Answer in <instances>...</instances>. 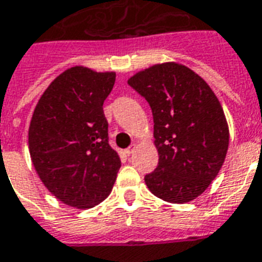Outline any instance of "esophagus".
<instances>
[{
	"mask_svg": "<svg viewBox=\"0 0 262 262\" xmlns=\"http://www.w3.org/2000/svg\"><path fill=\"white\" fill-rule=\"evenodd\" d=\"M136 150V145L130 146V148H127V149H125V155H127V156H130L132 153L135 152Z\"/></svg>",
	"mask_w": 262,
	"mask_h": 262,
	"instance_id": "obj_1",
	"label": "esophagus"
}]
</instances>
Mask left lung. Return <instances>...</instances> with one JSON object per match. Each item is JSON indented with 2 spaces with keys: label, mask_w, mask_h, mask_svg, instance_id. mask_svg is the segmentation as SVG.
<instances>
[{
  "label": "left lung",
  "mask_w": 262,
  "mask_h": 262,
  "mask_svg": "<svg viewBox=\"0 0 262 262\" xmlns=\"http://www.w3.org/2000/svg\"><path fill=\"white\" fill-rule=\"evenodd\" d=\"M149 103L159 164L145 176L155 196L187 203L207 190L226 159L229 125L203 78L176 63L153 64L127 79Z\"/></svg>",
  "instance_id": "left-lung-1"
}]
</instances>
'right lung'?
Segmentation results:
<instances>
[{
    "mask_svg": "<svg viewBox=\"0 0 262 262\" xmlns=\"http://www.w3.org/2000/svg\"><path fill=\"white\" fill-rule=\"evenodd\" d=\"M114 82V71L74 66L50 83L32 114V164L47 190L71 207L84 210L105 201L121 167L107 142L102 107Z\"/></svg>",
    "mask_w": 262,
    "mask_h": 262,
    "instance_id": "add662e5",
    "label": "right lung"
}]
</instances>
